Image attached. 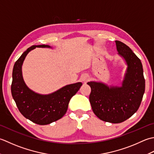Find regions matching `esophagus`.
Listing matches in <instances>:
<instances>
[{"label":"esophagus","instance_id":"34e87169","mask_svg":"<svg viewBox=\"0 0 154 154\" xmlns=\"http://www.w3.org/2000/svg\"><path fill=\"white\" fill-rule=\"evenodd\" d=\"M89 79H90V77L88 75H87V74H84L80 77V80L84 83H86V82L88 81Z\"/></svg>","mask_w":154,"mask_h":154}]
</instances>
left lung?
I'll return each mask as SVG.
<instances>
[{"label":"left lung","mask_w":154,"mask_h":154,"mask_svg":"<svg viewBox=\"0 0 154 154\" xmlns=\"http://www.w3.org/2000/svg\"><path fill=\"white\" fill-rule=\"evenodd\" d=\"M118 54L127 65L121 86L90 81L89 100L92 110L100 120L118 124L138 109L145 92V79L140 60L125 44L116 40Z\"/></svg>","instance_id":"left-lung-1"}]
</instances>
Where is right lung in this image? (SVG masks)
I'll return each instance as SVG.
<instances>
[{
	"instance_id": "obj_1",
	"label": "right lung",
	"mask_w": 154,
	"mask_h": 154,
	"mask_svg": "<svg viewBox=\"0 0 154 154\" xmlns=\"http://www.w3.org/2000/svg\"><path fill=\"white\" fill-rule=\"evenodd\" d=\"M36 48L52 47L45 45H34L23 52L14 65L11 93L20 112L25 118L36 124L47 125L64 116L71 98L82 84H68L48 94H41L30 90L24 81L22 66L29 52Z\"/></svg>"
}]
</instances>
